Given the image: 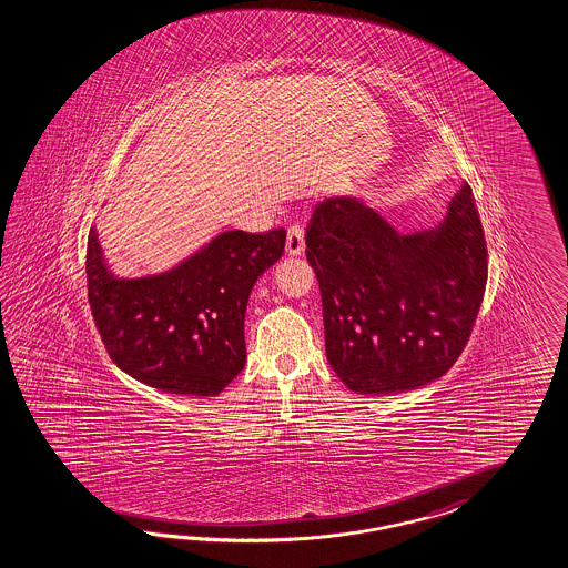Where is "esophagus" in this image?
<instances>
[{"mask_svg": "<svg viewBox=\"0 0 568 568\" xmlns=\"http://www.w3.org/2000/svg\"><path fill=\"white\" fill-rule=\"evenodd\" d=\"M285 250H287V254L290 256H300V254H304V250H306V240H304V227L302 225H292L290 231H287V244H285Z\"/></svg>", "mask_w": 568, "mask_h": 568, "instance_id": "obj_1", "label": "esophagus"}]
</instances>
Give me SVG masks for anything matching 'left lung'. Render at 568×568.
Segmentation results:
<instances>
[{
	"instance_id": "8db88e82",
	"label": "left lung",
	"mask_w": 568,
	"mask_h": 568,
	"mask_svg": "<svg viewBox=\"0 0 568 568\" xmlns=\"http://www.w3.org/2000/svg\"><path fill=\"white\" fill-rule=\"evenodd\" d=\"M306 245L323 295L326 357L352 390H414L457 362L488 281L469 184L460 185L438 227L412 235L362 200H323Z\"/></svg>"
}]
</instances>
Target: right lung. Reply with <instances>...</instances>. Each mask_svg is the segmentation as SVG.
Masks as SVG:
<instances>
[{
    "instance_id": "add662e5",
    "label": "right lung",
    "mask_w": 568,
    "mask_h": 568,
    "mask_svg": "<svg viewBox=\"0 0 568 568\" xmlns=\"http://www.w3.org/2000/svg\"><path fill=\"white\" fill-rule=\"evenodd\" d=\"M285 235L223 231L168 273L120 278L109 271L92 227L87 290L109 357L159 390L219 395L244 369L247 297L281 258Z\"/></svg>"
}]
</instances>
